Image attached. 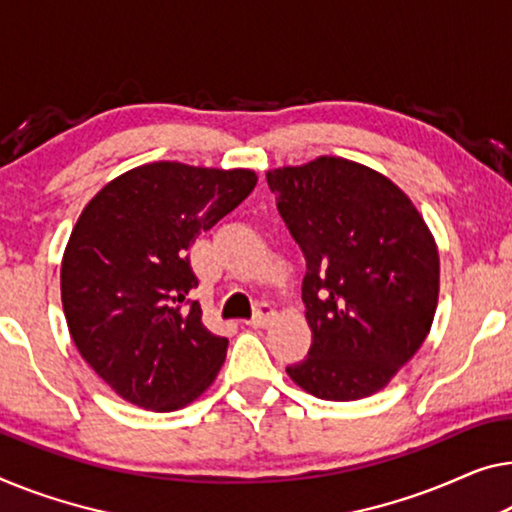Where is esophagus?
Masks as SVG:
<instances>
[{"instance_id":"1","label":"esophagus","mask_w":512,"mask_h":512,"mask_svg":"<svg viewBox=\"0 0 512 512\" xmlns=\"http://www.w3.org/2000/svg\"><path fill=\"white\" fill-rule=\"evenodd\" d=\"M273 317H276V312H273V308L269 303H259L255 315L250 322H246L248 326H253V329H266L273 322Z\"/></svg>"}]
</instances>
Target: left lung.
<instances>
[{
  "label": "left lung",
  "mask_w": 512,
  "mask_h": 512,
  "mask_svg": "<svg viewBox=\"0 0 512 512\" xmlns=\"http://www.w3.org/2000/svg\"><path fill=\"white\" fill-rule=\"evenodd\" d=\"M303 250L312 345L287 375L322 400L377 393L418 352L439 296V255L421 213L393 181L322 156L266 174Z\"/></svg>",
  "instance_id": "1"
}]
</instances>
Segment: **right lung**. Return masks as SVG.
<instances>
[{
    "mask_svg": "<svg viewBox=\"0 0 512 512\" xmlns=\"http://www.w3.org/2000/svg\"><path fill=\"white\" fill-rule=\"evenodd\" d=\"M250 170L142 165L91 200L61 262V303L82 358L114 393L154 411L207 391L230 340L202 324L188 248L253 193Z\"/></svg>",
    "mask_w": 512,
    "mask_h": 512,
    "instance_id": "1",
    "label": "right lung"
}]
</instances>
